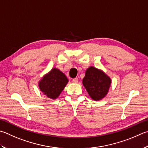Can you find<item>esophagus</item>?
Instances as JSON below:
<instances>
[{
  "label": "esophagus",
  "mask_w": 148,
  "mask_h": 148,
  "mask_svg": "<svg viewBox=\"0 0 148 148\" xmlns=\"http://www.w3.org/2000/svg\"><path fill=\"white\" fill-rule=\"evenodd\" d=\"M72 82H73V83H77V82H78V78H77V77H75V78L72 79Z\"/></svg>",
  "instance_id": "1"
}]
</instances>
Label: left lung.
Wrapping results in <instances>:
<instances>
[{
	"instance_id": "8db88e82",
	"label": "left lung",
	"mask_w": 148,
	"mask_h": 148,
	"mask_svg": "<svg viewBox=\"0 0 148 148\" xmlns=\"http://www.w3.org/2000/svg\"><path fill=\"white\" fill-rule=\"evenodd\" d=\"M111 79L102 71L93 66L87 69L83 84L93 100H100L107 95L111 85Z\"/></svg>"
}]
</instances>
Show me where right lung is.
<instances>
[{"label": "right lung", "instance_id": "right-lung-1", "mask_svg": "<svg viewBox=\"0 0 148 148\" xmlns=\"http://www.w3.org/2000/svg\"><path fill=\"white\" fill-rule=\"evenodd\" d=\"M68 79L60 70L53 69L39 82V88L48 98H57L65 88Z\"/></svg>", "mask_w": 148, "mask_h": 148}]
</instances>
